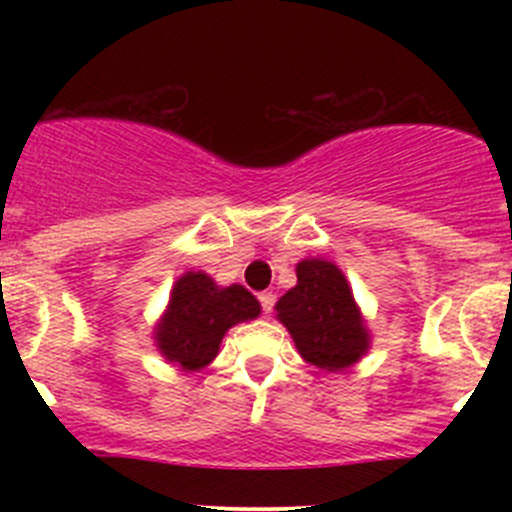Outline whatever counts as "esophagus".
Instances as JSON below:
<instances>
[{
    "mask_svg": "<svg viewBox=\"0 0 512 512\" xmlns=\"http://www.w3.org/2000/svg\"><path fill=\"white\" fill-rule=\"evenodd\" d=\"M275 299H277L275 292H262L260 294L262 309H265V312H272V307H275Z\"/></svg>",
    "mask_w": 512,
    "mask_h": 512,
    "instance_id": "1",
    "label": "esophagus"
}]
</instances>
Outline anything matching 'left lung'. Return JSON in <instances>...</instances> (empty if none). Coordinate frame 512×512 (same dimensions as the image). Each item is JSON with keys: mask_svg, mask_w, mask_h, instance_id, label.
<instances>
[{"mask_svg": "<svg viewBox=\"0 0 512 512\" xmlns=\"http://www.w3.org/2000/svg\"><path fill=\"white\" fill-rule=\"evenodd\" d=\"M297 285L275 304L299 356L324 371H344L369 352L371 334L347 275L324 257L297 262Z\"/></svg>", "mask_w": 512, "mask_h": 512, "instance_id": "8db88e82", "label": "left lung"}]
</instances>
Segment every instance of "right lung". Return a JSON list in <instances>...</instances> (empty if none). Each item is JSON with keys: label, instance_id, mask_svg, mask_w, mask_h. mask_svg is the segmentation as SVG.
Returning <instances> with one entry per match:
<instances>
[{"label": "right lung", "instance_id": "add662e5", "mask_svg": "<svg viewBox=\"0 0 512 512\" xmlns=\"http://www.w3.org/2000/svg\"><path fill=\"white\" fill-rule=\"evenodd\" d=\"M255 294L242 285L220 287L208 272L188 270L173 282L168 307L153 327L156 349L180 371L213 364L227 329L260 317Z\"/></svg>", "mask_w": 512, "mask_h": 512}]
</instances>
